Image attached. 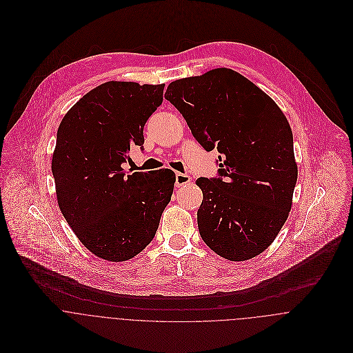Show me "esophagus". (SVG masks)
Listing matches in <instances>:
<instances>
[{
	"mask_svg": "<svg viewBox=\"0 0 353 353\" xmlns=\"http://www.w3.org/2000/svg\"><path fill=\"white\" fill-rule=\"evenodd\" d=\"M192 182V178L188 174H182V172H176V179H175V186L181 188L185 186L188 183Z\"/></svg>",
	"mask_w": 353,
	"mask_h": 353,
	"instance_id": "34e87169",
	"label": "esophagus"
}]
</instances>
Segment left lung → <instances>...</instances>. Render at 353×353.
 <instances>
[{
	"mask_svg": "<svg viewBox=\"0 0 353 353\" xmlns=\"http://www.w3.org/2000/svg\"><path fill=\"white\" fill-rule=\"evenodd\" d=\"M164 98L206 151L217 148L221 178H199V231L228 261L265 252L292 208L298 181L294 136L281 108L241 73L212 69L172 81Z\"/></svg>",
	"mask_w": 353,
	"mask_h": 353,
	"instance_id": "left-lung-1",
	"label": "left lung"
}]
</instances>
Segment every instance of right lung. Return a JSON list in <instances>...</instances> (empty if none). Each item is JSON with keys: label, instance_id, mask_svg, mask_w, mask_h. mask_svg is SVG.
Here are the masks:
<instances>
[{"label": "right lung", "instance_id": "add662e5", "mask_svg": "<svg viewBox=\"0 0 353 353\" xmlns=\"http://www.w3.org/2000/svg\"><path fill=\"white\" fill-rule=\"evenodd\" d=\"M164 84L107 81L62 118L51 159L61 213L97 256L122 262L153 239L171 200L175 172H126L130 147L144 144V125L163 101Z\"/></svg>", "mask_w": 353, "mask_h": 353}]
</instances>
